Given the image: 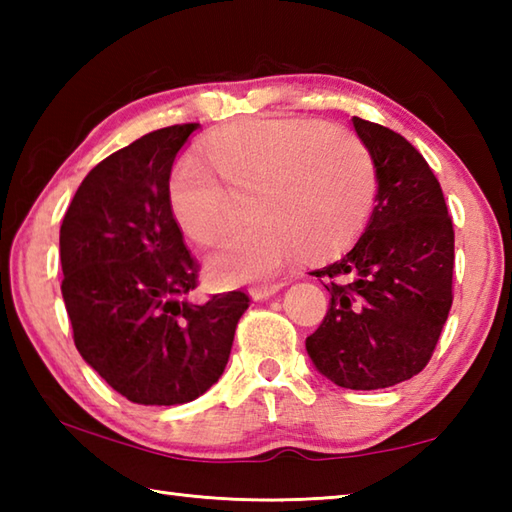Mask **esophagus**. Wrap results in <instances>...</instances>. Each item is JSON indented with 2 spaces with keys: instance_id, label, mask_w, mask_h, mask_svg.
<instances>
[{
  "instance_id": "1",
  "label": "esophagus",
  "mask_w": 512,
  "mask_h": 512,
  "mask_svg": "<svg viewBox=\"0 0 512 512\" xmlns=\"http://www.w3.org/2000/svg\"><path fill=\"white\" fill-rule=\"evenodd\" d=\"M284 286H286L284 281H277V284H268V286H253V288H250V297H253L255 301H262V299L277 295V292Z\"/></svg>"
}]
</instances>
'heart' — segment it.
Returning a JSON list of instances; mask_svg holds the SVG:
<instances>
[{"mask_svg": "<svg viewBox=\"0 0 512 512\" xmlns=\"http://www.w3.org/2000/svg\"><path fill=\"white\" fill-rule=\"evenodd\" d=\"M200 167L171 169L167 202L180 231L211 246L246 202L248 226L206 262L215 284L273 277L286 259H330L361 235L374 209L376 167L367 145L310 118H250L204 140Z\"/></svg>", "mask_w": 512, "mask_h": 512, "instance_id": "1", "label": "heart"}]
</instances>
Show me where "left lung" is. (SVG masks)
Segmentation results:
<instances>
[{
    "label": "left lung",
    "instance_id": "left-lung-1",
    "mask_svg": "<svg viewBox=\"0 0 512 512\" xmlns=\"http://www.w3.org/2000/svg\"><path fill=\"white\" fill-rule=\"evenodd\" d=\"M352 123L374 158L376 206L350 253L314 270L332 299L306 350L334 385L383 389L431 361L453 303L455 233L420 151L394 129Z\"/></svg>",
    "mask_w": 512,
    "mask_h": 512
}]
</instances>
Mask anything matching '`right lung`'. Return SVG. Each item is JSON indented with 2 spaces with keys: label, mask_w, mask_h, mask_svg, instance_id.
Wrapping results in <instances>:
<instances>
[{
  "label": "right lung",
  "mask_w": 512,
  "mask_h": 512,
  "mask_svg": "<svg viewBox=\"0 0 512 512\" xmlns=\"http://www.w3.org/2000/svg\"><path fill=\"white\" fill-rule=\"evenodd\" d=\"M198 123L156 129L96 165L61 224V292L72 339L138 405H182L222 376L242 290L191 303L200 264L167 202L173 160Z\"/></svg>",
  "instance_id": "right-lung-1"
}]
</instances>
